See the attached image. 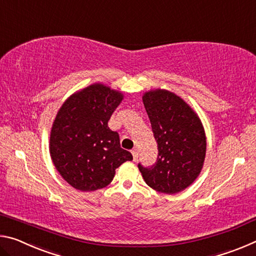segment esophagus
Segmentation results:
<instances>
[{"mask_svg":"<svg viewBox=\"0 0 256 256\" xmlns=\"http://www.w3.org/2000/svg\"><path fill=\"white\" fill-rule=\"evenodd\" d=\"M131 152H132V156H133V160H134V162H136L138 157V150L136 149H133V150H131Z\"/></svg>","mask_w":256,"mask_h":256,"instance_id":"34e87169","label":"esophagus"}]
</instances>
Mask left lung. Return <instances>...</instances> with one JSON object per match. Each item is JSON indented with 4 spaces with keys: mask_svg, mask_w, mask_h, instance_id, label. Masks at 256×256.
Wrapping results in <instances>:
<instances>
[{
    "mask_svg": "<svg viewBox=\"0 0 256 256\" xmlns=\"http://www.w3.org/2000/svg\"><path fill=\"white\" fill-rule=\"evenodd\" d=\"M144 105L157 141V162L138 164L142 177L158 192L175 194L196 180L206 158V140L200 118L183 99L167 90L146 92Z\"/></svg>",
    "mask_w": 256,
    "mask_h": 256,
    "instance_id": "8db88e82",
    "label": "left lung"
}]
</instances>
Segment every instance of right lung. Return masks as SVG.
<instances>
[{
	"label": "right lung",
	"instance_id": "obj_1",
	"mask_svg": "<svg viewBox=\"0 0 256 256\" xmlns=\"http://www.w3.org/2000/svg\"><path fill=\"white\" fill-rule=\"evenodd\" d=\"M123 94L96 84L63 104L50 132V151L54 166L68 184L88 192L110 183L115 170L132 160L120 148V136L108 128Z\"/></svg>",
	"mask_w": 256,
	"mask_h": 256
}]
</instances>
